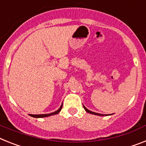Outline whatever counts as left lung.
<instances>
[{"instance_id": "8db88e82", "label": "left lung", "mask_w": 146, "mask_h": 146, "mask_svg": "<svg viewBox=\"0 0 146 146\" xmlns=\"http://www.w3.org/2000/svg\"><path fill=\"white\" fill-rule=\"evenodd\" d=\"M84 110H86V111H87V112H88V113L93 114V115H99V116H104V115H103V114L96 113V112H93V111H90V110H87V109L86 108V107H85V106H84Z\"/></svg>"}]
</instances>
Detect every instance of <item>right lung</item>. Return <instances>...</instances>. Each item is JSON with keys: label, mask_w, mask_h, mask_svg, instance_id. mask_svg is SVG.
I'll return each instance as SVG.
<instances>
[{"label": "right lung", "mask_w": 146, "mask_h": 146, "mask_svg": "<svg viewBox=\"0 0 146 146\" xmlns=\"http://www.w3.org/2000/svg\"><path fill=\"white\" fill-rule=\"evenodd\" d=\"M62 108V105L60 106V108L57 110V111H54V112H52V113L50 114H43V115H30V116L31 117H48V116H50V115H56L61 111Z\"/></svg>", "instance_id": "right-lung-1"}]
</instances>
